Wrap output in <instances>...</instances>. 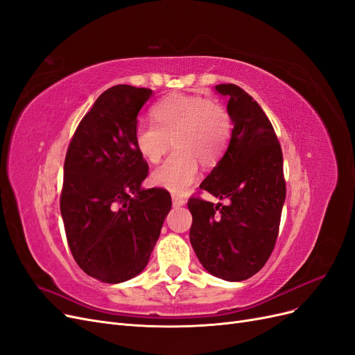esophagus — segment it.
<instances>
[{
  "label": "esophagus",
  "mask_w": 355,
  "mask_h": 355,
  "mask_svg": "<svg viewBox=\"0 0 355 355\" xmlns=\"http://www.w3.org/2000/svg\"><path fill=\"white\" fill-rule=\"evenodd\" d=\"M172 201H173V205H175V207H180V205H183V204L187 202V200L183 198V197H179V195H173Z\"/></svg>",
  "instance_id": "34e87169"
}]
</instances>
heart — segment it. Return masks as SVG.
Listing matches in <instances>:
<instances>
[{"label": "heart", "instance_id": "1", "mask_svg": "<svg viewBox=\"0 0 355 355\" xmlns=\"http://www.w3.org/2000/svg\"><path fill=\"white\" fill-rule=\"evenodd\" d=\"M154 121H139L133 130L138 153L158 163L173 138L176 151L153 173L158 187L172 192H187L198 179L200 163L216 162L226 150L232 121L223 105L197 95H170L158 101Z\"/></svg>", "mask_w": 355, "mask_h": 355}]
</instances>
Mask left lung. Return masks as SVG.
<instances>
[{"label":"left lung","mask_w":355,"mask_h":355,"mask_svg":"<svg viewBox=\"0 0 355 355\" xmlns=\"http://www.w3.org/2000/svg\"><path fill=\"white\" fill-rule=\"evenodd\" d=\"M234 123L222 160L200 185L227 204L191 197V245L216 277L241 282L270 257L286 197L282 148L266 113L234 83L216 85Z\"/></svg>","instance_id":"obj_1"}]
</instances>
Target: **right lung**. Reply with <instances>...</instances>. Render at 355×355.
Wrapping results in <instances>:
<instances>
[{"label": "right lung", "instance_id": "1", "mask_svg": "<svg viewBox=\"0 0 355 355\" xmlns=\"http://www.w3.org/2000/svg\"><path fill=\"white\" fill-rule=\"evenodd\" d=\"M153 91L116 85L83 116L66 160L60 210L69 248L82 270L105 284L139 275L172 197L141 188L148 164L133 142L138 113Z\"/></svg>", "mask_w": 355, "mask_h": 355}]
</instances>
